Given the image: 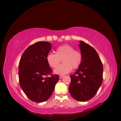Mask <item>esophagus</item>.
Returning a JSON list of instances; mask_svg holds the SVG:
<instances>
[{"label":"esophagus","mask_w":121,"mask_h":121,"mask_svg":"<svg viewBox=\"0 0 121 121\" xmlns=\"http://www.w3.org/2000/svg\"><path fill=\"white\" fill-rule=\"evenodd\" d=\"M63 77H64L63 75H59V78H63Z\"/></svg>","instance_id":"1"}]
</instances>
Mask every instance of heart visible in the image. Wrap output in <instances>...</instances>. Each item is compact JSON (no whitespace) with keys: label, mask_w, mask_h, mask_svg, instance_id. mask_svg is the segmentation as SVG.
<instances>
[{"label":"heart","mask_w":121,"mask_h":121,"mask_svg":"<svg viewBox=\"0 0 121 121\" xmlns=\"http://www.w3.org/2000/svg\"><path fill=\"white\" fill-rule=\"evenodd\" d=\"M56 53H49L46 58L47 63L51 68H56L61 62L63 63L55 70V73L65 75L74 69H78L83 61V54L80 51L75 50L73 46L65 44L56 48Z\"/></svg>","instance_id":"b5f03b06"}]
</instances>
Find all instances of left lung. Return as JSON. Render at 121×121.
<instances>
[{
	"instance_id": "obj_1",
	"label": "left lung",
	"mask_w": 121,
	"mask_h": 121,
	"mask_svg": "<svg viewBox=\"0 0 121 121\" xmlns=\"http://www.w3.org/2000/svg\"><path fill=\"white\" fill-rule=\"evenodd\" d=\"M83 61L78 71L71 75L69 92L74 99L86 101L96 94L103 80V65L97 51L83 41L79 44Z\"/></svg>"
}]
</instances>
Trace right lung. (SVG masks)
I'll return each instance as SVG.
<instances>
[{
	"label": "right lung",
	"mask_w": 121,
	"mask_h": 121,
	"mask_svg": "<svg viewBox=\"0 0 121 121\" xmlns=\"http://www.w3.org/2000/svg\"><path fill=\"white\" fill-rule=\"evenodd\" d=\"M51 49L50 43L38 42L30 46L20 59V85L27 97L34 102H42L49 98L59 81V75L52 74L46 60ZM48 75L51 76L48 77Z\"/></svg>",
	"instance_id": "right-lung-1"
}]
</instances>
